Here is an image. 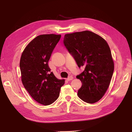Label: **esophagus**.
I'll use <instances>...</instances> for the list:
<instances>
[{"mask_svg": "<svg viewBox=\"0 0 132 132\" xmlns=\"http://www.w3.org/2000/svg\"><path fill=\"white\" fill-rule=\"evenodd\" d=\"M73 79V78L71 76V77H68V78L67 79V80L68 81H71V80H72Z\"/></svg>", "mask_w": 132, "mask_h": 132, "instance_id": "1", "label": "esophagus"}]
</instances>
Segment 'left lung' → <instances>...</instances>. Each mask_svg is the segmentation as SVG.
Wrapping results in <instances>:
<instances>
[{"label":"left lung","mask_w":132,"mask_h":132,"mask_svg":"<svg viewBox=\"0 0 132 132\" xmlns=\"http://www.w3.org/2000/svg\"><path fill=\"white\" fill-rule=\"evenodd\" d=\"M64 44L79 68L84 71L77 76L82 86L78 95L84 102L93 104L104 95L114 71V62L106 40L90 31L66 34Z\"/></svg>","instance_id":"left-lung-1"}]
</instances>
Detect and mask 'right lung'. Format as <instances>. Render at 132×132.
Here are the masks:
<instances>
[{"mask_svg":"<svg viewBox=\"0 0 132 132\" xmlns=\"http://www.w3.org/2000/svg\"><path fill=\"white\" fill-rule=\"evenodd\" d=\"M60 35H40L24 48L20 61L21 81L32 98L44 105L57 100L65 80L55 77L48 65Z\"/></svg>","mask_w":132,"mask_h":132,"instance_id":"obj_1","label":"right lung"}]
</instances>
